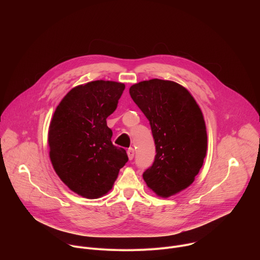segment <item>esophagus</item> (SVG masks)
Instances as JSON below:
<instances>
[{
	"instance_id": "esophagus-1",
	"label": "esophagus",
	"mask_w": 260,
	"mask_h": 260,
	"mask_svg": "<svg viewBox=\"0 0 260 260\" xmlns=\"http://www.w3.org/2000/svg\"><path fill=\"white\" fill-rule=\"evenodd\" d=\"M127 155H128L129 160H132V159L134 158V156H135V150H134V148H129V149L127 150Z\"/></svg>"
}]
</instances>
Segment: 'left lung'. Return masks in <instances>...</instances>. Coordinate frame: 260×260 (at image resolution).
Wrapping results in <instances>:
<instances>
[{
	"mask_svg": "<svg viewBox=\"0 0 260 260\" xmlns=\"http://www.w3.org/2000/svg\"><path fill=\"white\" fill-rule=\"evenodd\" d=\"M129 94L149 120L156 148L143 179L156 196H175L192 184L207 154L202 110L186 88L170 80L141 81L129 87Z\"/></svg>",
	"mask_w": 260,
	"mask_h": 260,
	"instance_id": "8db88e82",
	"label": "left lung"
}]
</instances>
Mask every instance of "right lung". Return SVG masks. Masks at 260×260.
Returning <instances> with one entry per match:
<instances>
[{"label": "right lung", "instance_id": "right-lung-1", "mask_svg": "<svg viewBox=\"0 0 260 260\" xmlns=\"http://www.w3.org/2000/svg\"><path fill=\"white\" fill-rule=\"evenodd\" d=\"M125 85L96 80L72 88L60 101L48 131L49 157L60 180L75 193L99 199L113 187L128 157L111 142L107 117Z\"/></svg>", "mask_w": 260, "mask_h": 260}]
</instances>
